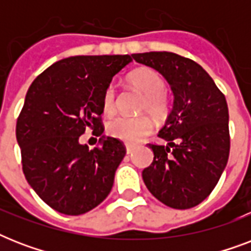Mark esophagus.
<instances>
[{"mask_svg":"<svg viewBox=\"0 0 251 251\" xmlns=\"http://www.w3.org/2000/svg\"><path fill=\"white\" fill-rule=\"evenodd\" d=\"M133 151H134V147H133V146L126 145V153H127V155H130V153L133 152Z\"/></svg>","mask_w":251,"mask_h":251,"instance_id":"obj_1","label":"esophagus"}]
</instances>
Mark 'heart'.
Returning <instances> with one entry per match:
<instances>
[{"instance_id":"obj_1","label":"heart","mask_w":251,"mask_h":251,"mask_svg":"<svg viewBox=\"0 0 251 251\" xmlns=\"http://www.w3.org/2000/svg\"><path fill=\"white\" fill-rule=\"evenodd\" d=\"M129 83L134 90L143 95L141 102V112L149 113L155 120H163L169 112V99L165 90V82L157 72L149 68L134 70L129 75ZM116 88L110 84L102 95V112L112 114L114 112ZM108 134L127 143H137L149 135L152 130V124L146 116L141 117H120L113 118L108 124Z\"/></svg>"}]
</instances>
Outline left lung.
Masks as SVG:
<instances>
[{"mask_svg": "<svg viewBox=\"0 0 251 251\" xmlns=\"http://www.w3.org/2000/svg\"><path fill=\"white\" fill-rule=\"evenodd\" d=\"M164 76L173 105L159 137L149 145L153 161L142 172L150 193L168 207L186 210L210 195L229 156V113L226 96L204 69L171 52L131 54Z\"/></svg>", "mask_w": 251, "mask_h": 251, "instance_id": "8db88e82", "label": "left lung"}]
</instances>
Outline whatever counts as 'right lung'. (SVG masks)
Here are the masks:
<instances>
[{"label":"right lung","mask_w":251,"mask_h":251,"mask_svg":"<svg viewBox=\"0 0 251 251\" xmlns=\"http://www.w3.org/2000/svg\"><path fill=\"white\" fill-rule=\"evenodd\" d=\"M125 56H74L54 62L29 86L17 122V141L27 182L53 210L86 214L112 190L125 147L102 135L88 150L86 129L101 135L102 95L131 62Z\"/></svg>","instance_id":"1"}]
</instances>
